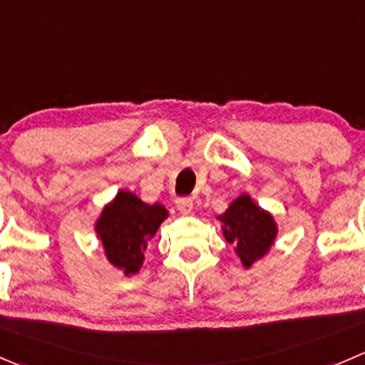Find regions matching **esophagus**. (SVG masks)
Listing matches in <instances>:
<instances>
[{"label": "esophagus", "mask_w": 365, "mask_h": 365, "mask_svg": "<svg viewBox=\"0 0 365 365\" xmlns=\"http://www.w3.org/2000/svg\"><path fill=\"white\" fill-rule=\"evenodd\" d=\"M176 208H178L182 214H190V212H192V200H190V197H182V200H176Z\"/></svg>", "instance_id": "1"}]
</instances>
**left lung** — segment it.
Instances as JSON below:
<instances>
[{"label": "left lung", "mask_w": 365, "mask_h": 365, "mask_svg": "<svg viewBox=\"0 0 365 365\" xmlns=\"http://www.w3.org/2000/svg\"><path fill=\"white\" fill-rule=\"evenodd\" d=\"M226 242L240 258L244 269H251L271 253L278 237V222L269 210L262 208L250 194H240L217 215Z\"/></svg>", "instance_id": "obj_1"}]
</instances>
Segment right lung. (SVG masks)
I'll return each instance as SVG.
<instances>
[{"label":"right lung","instance_id":"right-lung-1","mask_svg":"<svg viewBox=\"0 0 365 365\" xmlns=\"http://www.w3.org/2000/svg\"><path fill=\"white\" fill-rule=\"evenodd\" d=\"M168 217L169 210L158 201L146 203L132 190H119L94 221V232L108 264L125 277L139 272L148 244Z\"/></svg>","mask_w":365,"mask_h":365}]
</instances>
